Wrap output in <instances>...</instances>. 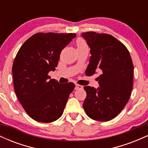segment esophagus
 <instances>
[{"mask_svg": "<svg viewBox=\"0 0 148 148\" xmlns=\"http://www.w3.org/2000/svg\"><path fill=\"white\" fill-rule=\"evenodd\" d=\"M83 86H81V85L79 84H76L75 85V90H79V89H82Z\"/></svg>", "mask_w": 148, "mask_h": 148, "instance_id": "34e87169", "label": "esophagus"}]
</instances>
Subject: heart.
<instances>
[{
	"mask_svg": "<svg viewBox=\"0 0 148 148\" xmlns=\"http://www.w3.org/2000/svg\"><path fill=\"white\" fill-rule=\"evenodd\" d=\"M76 45H77L78 48H84V47H87V44L85 42L84 40L81 38H79L76 40Z\"/></svg>",
	"mask_w": 148,
	"mask_h": 148,
	"instance_id": "obj_1",
	"label": "heart"
}]
</instances>
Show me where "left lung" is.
Masks as SVG:
<instances>
[{"instance_id": "8db88e82", "label": "left lung", "mask_w": 148, "mask_h": 148, "mask_svg": "<svg viewBox=\"0 0 148 148\" xmlns=\"http://www.w3.org/2000/svg\"><path fill=\"white\" fill-rule=\"evenodd\" d=\"M90 48L87 73L101 72L97 89L85 86L84 111L91 119L106 122L125 108L133 88L134 65L127 47L111 35L86 32L81 35Z\"/></svg>"}]
</instances>
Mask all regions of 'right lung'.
<instances>
[{
    "instance_id": "add662e5",
    "label": "right lung",
    "mask_w": 148,
    "mask_h": 148,
    "mask_svg": "<svg viewBox=\"0 0 148 148\" xmlns=\"http://www.w3.org/2000/svg\"><path fill=\"white\" fill-rule=\"evenodd\" d=\"M76 36L75 33H38L19 49L12 66L14 88L23 109L37 122L51 123L63 113L73 83L60 84L50 79L62 50Z\"/></svg>"
}]
</instances>
